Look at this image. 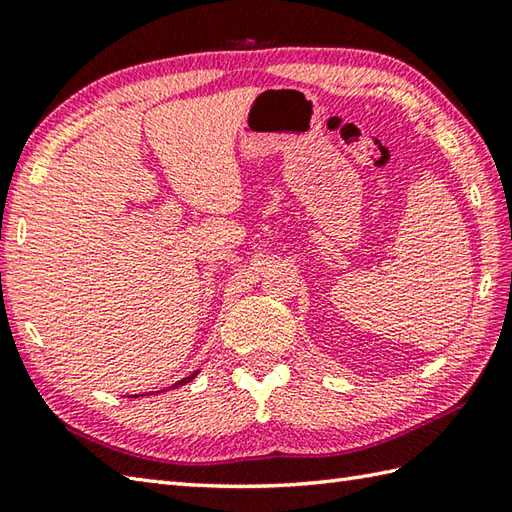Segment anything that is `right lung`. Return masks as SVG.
Returning a JSON list of instances; mask_svg holds the SVG:
<instances>
[{"label": "right lung", "mask_w": 512, "mask_h": 512, "mask_svg": "<svg viewBox=\"0 0 512 512\" xmlns=\"http://www.w3.org/2000/svg\"><path fill=\"white\" fill-rule=\"evenodd\" d=\"M195 377H197V373H193V375H190V377L182 379V382H177V384H179V386H184V384H188V382H190V379H195ZM177 384H175V386H177ZM135 397H137V395H135Z\"/></svg>", "instance_id": "1"}]
</instances>
